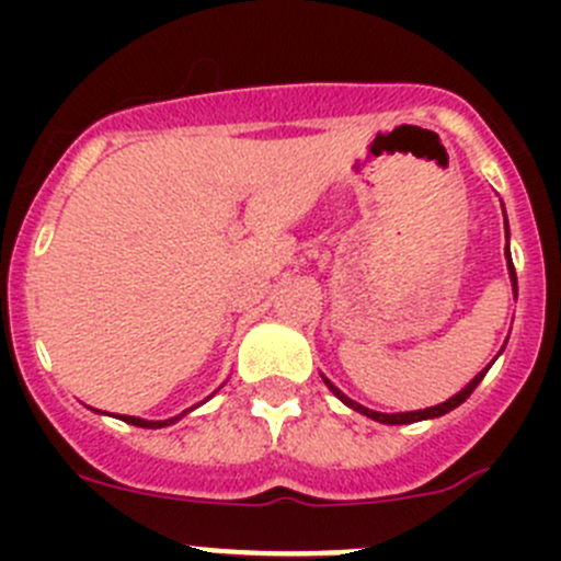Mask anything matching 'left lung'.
Listing matches in <instances>:
<instances>
[{"label":"left lung","mask_w":561,"mask_h":561,"mask_svg":"<svg viewBox=\"0 0 561 561\" xmlns=\"http://www.w3.org/2000/svg\"><path fill=\"white\" fill-rule=\"evenodd\" d=\"M507 268H511V276H513V287H516V268H513V260H511V252H507ZM489 371V369H485ZM485 371H480L478 377H474L472 382H469L467 388L461 390V393H456L454 399H448V401H443V404H437V407H428V410H415V412H396V415H386V412H375V410H366L364 404H355L353 399H347V396L342 393V390H339L336 386H331V382L325 380V386L333 390V396H339V399L344 401V404L347 407H353V410H358V412H364V415H369V417H375V421H380V423H388V426H401V423H415V421H426V417H439V415H445V412H450V410H456L458 404H463V401L469 399V396H472V390L478 388V382L483 380L485 377Z\"/></svg>","instance_id":"obj_1"}]
</instances>
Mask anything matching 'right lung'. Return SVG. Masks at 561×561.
Returning a JSON list of instances; mask_svg holds the SVG:
<instances>
[{
	"instance_id": "add662e5",
	"label": "right lung",
	"mask_w": 561,
	"mask_h": 561,
	"mask_svg": "<svg viewBox=\"0 0 561 561\" xmlns=\"http://www.w3.org/2000/svg\"><path fill=\"white\" fill-rule=\"evenodd\" d=\"M124 423H133V426H140V428H160V426H168V423H173L175 417L171 421H140V417H133V415H122Z\"/></svg>"
}]
</instances>
